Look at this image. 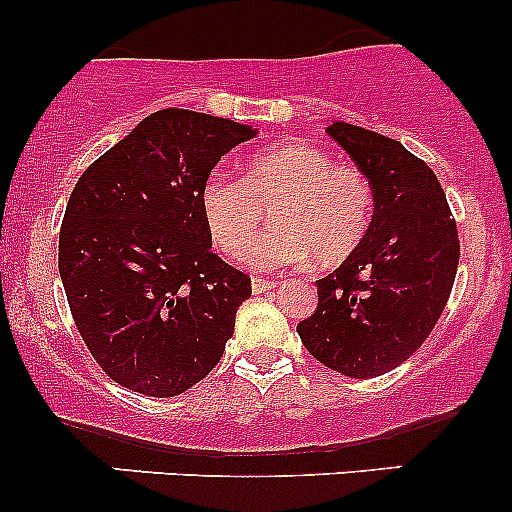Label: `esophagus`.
<instances>
[{
  "label": "esophagus",
  "instance_id": "esophagus-1",
  "mask_svg": "<svg viewBox=\"0 0 512 512\" xmlns=\"http://www.w3.org/2000/svg\"><path fill=\"white\" fill-rule=\"evenodd\" d=\"M277 282L275 280H265V277H252V292L255 294H262L267 292V289H275Z\"/></svg>",
  "mask_w": 512,
  "mask_h": 512
}]
</instances>
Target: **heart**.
<instances>
[{
  "instance_id": "obj_1",
  "label": "heart",
  "mask_w": 512,
  "mask_h": 512,
  "mask_svg": "<svg viewBox=\"0 0 512 512\" xmlns=\"http://www.w3.org/2000/svg\"><path fill=\"white\" fill-rule=\"evenodd\" d=\"M215 247L240 257L272 208L275 227L257 237L250 262L262 270L299 265H342L374 220V188L359 168L337 163L322 146L280 141L255 153L242 178L210 175L200 193Z\"/></svg>"
}]
</instances>
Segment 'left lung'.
Masks as SVG:
<instances>
[{"mask_svg":"<svg viewBox=\"0 0 512 512\" xmlns=\"http://www.w3.org/2000/svg\"><path fill=\"white\" fill-rule=\"evenodd\" d=\"M327 133L369 178L374 220L359 250L317 280V309L297 332L324 366L374 379L404 364L436 327L461 245L446 193L421 158L352 123Z\"/></svg>","mask_w":512,"mask_h":512,"instance_id":"8db88e82","label":"left lung"}]
</instances>
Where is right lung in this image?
Segmentation results:
<instances>
[{
	"label": "right lung",
	"instance_id": "right-lung-1",
	"mask_svg": "<svg viewBox=\"0 0 512 512\" xmlns=\"http://www.w3.org/2000/svg\"><path fill=\"white\" fill-rule=\"evenodd\" d=\"M257 131L163 108L96 158L59 232V275L96 364L146 396H178L215 369L250 277L220 260L200 193Z\"/></svg>",
	"mask_w": 512,
	"mask_h": 512
}]
</instances>
